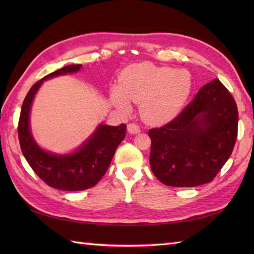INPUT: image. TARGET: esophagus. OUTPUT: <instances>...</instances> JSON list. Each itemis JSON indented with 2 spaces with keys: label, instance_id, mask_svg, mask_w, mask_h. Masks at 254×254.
I'll return each instance as SVG.
<instances>
[{
  "label": "esophagus",
  "instance_id": "1",
  "mask_svg": "<svg viewBox=\"0 0 254 254\" xmlns=\"http://www.w3.org/2000/svg\"><path fill=\"white\" fill-rule=\"evenodd\" d=\"M127 131L131 134H137L141 132V128L135 123H128L127 124Z\"/></svg>",
  "mask_w": 254,
  "mask_h": 254
}]
</instances>
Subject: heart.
Wrapping results in <instances>:
<instances>
[{"mask_svg":"<svg viewBox=\"0 0 254 254\" xmlns=\"http://www.w3.org/2000/svg\"><path fill=\"white\" fill-rule=\"evenodd\" d=\"M191 76L185 69H171L152 63L128 66L110 93V100L122 112L139 104L145 121L164 124L175 119L191 93Z\"/></svg>","mask_w":254,"mask_h":254,"instance_id":"heart-1","label":"heart"}]
</instances>
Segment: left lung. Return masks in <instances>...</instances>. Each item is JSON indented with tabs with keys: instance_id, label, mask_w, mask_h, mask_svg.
<instances>
[{
	"instance_id": "obj_1",
	"label": "left lung",
	"mask_w": 254,
	"mask_h": 254,
	"mask_svg": "<svg viewBox=\"0 0 254 254\" xmlns=\"http://www.w3.org/2000/svg\"><path fill=\"white\" fill-rule=\"evenodd\" d=\"M238 133V109L228 89L215 78L166 126L152 128L149 164L169 187L212 181L230 157Z\"/></svg>"
}]
</instances>
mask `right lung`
<instances>
[{"mask_svg": "<svg viewBox=\"0 0 254 254\" xmlns=\"http://www.w3.org/2000/svg\"><path fill=\"white\" fill-rule=\"evenodd\" d=\"M82 64H72L47 75L27 94L21 106L18 138L21 152L38 177L48 186L63 191H83L97 185L110 166L113 155L124 137L127 126L101 123L96 131L75 149L74 153L56 154L42 149L30 130V109L38 89L44 80L78 72Z\"/></svg>", "mask_w": 254, "mask_h": 254, "instance_id": "obj_1", "label": "right lung"}]
</instances>
